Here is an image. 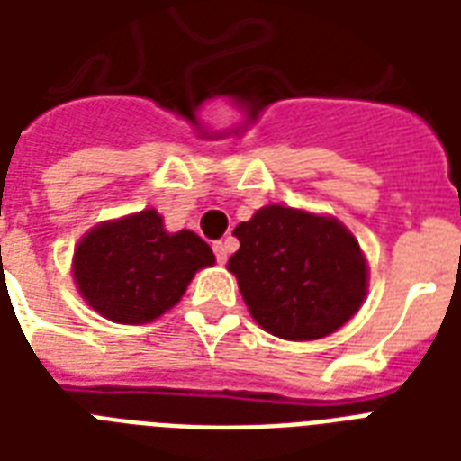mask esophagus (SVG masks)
Instances as JSON below:
<instances>
[{"mask_svg": "<svg viewBox=\"0 0 461 461\" xmlns=\"http://www.w3.org/2000/svg\"><path fill=\"white\" fill-rule=\"evenodd\" d=\"M212 251H215L217 263H220V266H224V263H227V251H230L227 241H215V244H212Z\"/></svg>", "mask_w": 461, "mask_h": 461, "instance_id": "esophagus-1", "label": "esophagus"}]
</instances>
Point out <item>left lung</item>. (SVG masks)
Wrapping results in <instances>:
<instances>
[{"instance_id": "8db88e82", "label": "left lung", "mask_w": 461, "mask_h": 461, "mask_svg": "<svg viewBox=\"0 0 461 461\" xmlns=\"http://www.w3.org/2000/svg\"><path fill=\"white\" fill-rule=\"evenodd\" d=\"M239 251L227 263L253 321L270 335L308 342L357 313L368 289L361 246L339 220L266 205L237 224Z\"/></svg>"}]
</instances>
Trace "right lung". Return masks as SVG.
Instances as JSON below:
<instances>
[{
    "label": "right lung",
    "instance_id": "1",
    "mask_svg": "<svg viewBox=\"0 0 461 461\" xmlns=\"http://www.w3.org/2000/svg\"><path fill=\"white\" fill-rule=\"evenodd\" d=\"M215 263L198 234H169L148 208L93 227L74 251L81 296L112 322L140 325L179 303L201 267Z\"/></svg>",
    "mask_w": 461,
    "mask_h": 461
}]
</instances>
